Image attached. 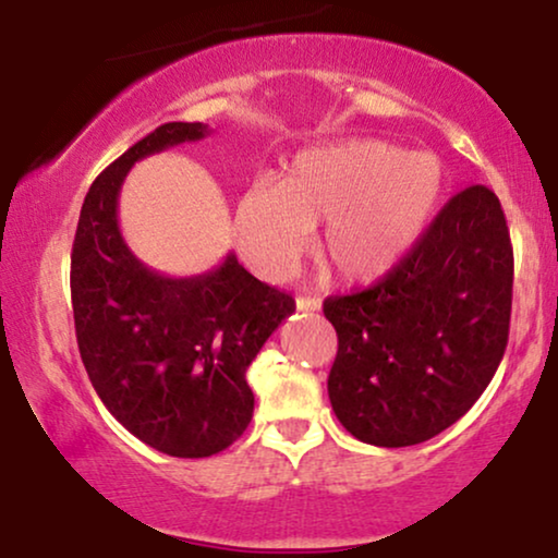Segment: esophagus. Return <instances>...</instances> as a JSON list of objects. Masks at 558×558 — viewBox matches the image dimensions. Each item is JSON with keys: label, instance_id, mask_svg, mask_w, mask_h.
<instances>
[{"label": "esophagus", "instance_id": "obj_1", "mask_svg": "<svg viewBox=\"0 0 558 558\" xmlns=\"http://www.w3.org/2000/svg\"><path fill=\"white\" fill-rule=\"evenodd\" d=\"M319 307H323V302L317 296H296V310L300 312H319Z\"/></svg>", "mask_w": 558, "mask_h": 558}]
</instances>
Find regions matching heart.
Here are the masks:
<instances>
[{"mask_svg":"<svg viewBox=\"0 0 558 558\" xmlns=\"http://www.w3.org/2000/svg\"><path fill=\"white\" fill-rule=\"evenodd\" d=\"M445 167L432 151H407L373 136L296 151L284 180H258L235 205L243 256L266 277L292 271L325 223L319 258L345 284L391 274L432 226Z\"/></svg>","mask_w":558,"mask_h":558,"instance_id":"heart-1","label":"heart"}]
</instances>
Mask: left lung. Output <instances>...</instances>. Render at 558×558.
<instances>
[{
    "label": "left lung",
    "instance_id": "8db88e82",
    "mask_svg": "<svg viewBox=\"0 0 558 558\" xmlns=\"http://www.w3.org/2000/svg\"><path fill=\"white\" fill-rule=\"evenodd\" d=\"M513 246L485 185L457 193L378 284L325 300L338 330L327 393L355 439L411 447L472 409L508 345Z\"/></svg>",
    "mask_w": 558,
    "mask_h": 558
}]
</instances>
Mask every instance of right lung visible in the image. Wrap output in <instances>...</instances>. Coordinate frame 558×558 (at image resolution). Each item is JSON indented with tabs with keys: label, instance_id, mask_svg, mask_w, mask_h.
Masks as SVG:
<instances>
[{
	"label": "right lung",
	"instance_id": "1",
	"mask_svg": "<svg viewBox=\"0 0 558 558\" xmlns=\"http://www.w3.org/2000/svg\"><path fill=\"white\" fill-rule=\"evenodd\" d=\"M208 124L170 121L129 147L90 185L71 256L78 350L113 418L170 457H210L254 416L246 371L294 300L228 254L195 277H165L126 246L119 193L140 159L205 140Z\"/></svg>",
	"mask_w": 558,
	"mask_h": 558
}]
</instances>
